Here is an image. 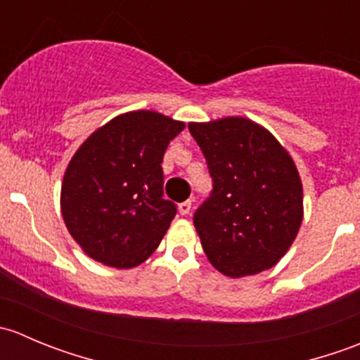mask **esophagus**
Masks as SVG:
<instances>
[{
    "label": "esophagus",
    "instance_id": "esophagus-1",
    "mask_svg": "<svg viewBox=\"0 0 360 360\" xmlns=\"http://www.w3.org/2000/svg\"><path fill=\"white\" fill-rule=\"evenodd\" d=\"M179 212L183 214V216H186V214H190V212H191V200L179 203Z\"/></svg>",
    "mask_w": 360,
    "mask_h": 360
}]
</instances>
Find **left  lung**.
I'll return each mask as SVG.
<instances>
[{
	"mask_svg": "<svg viewBox=\"0 0 360 360\" xmlns=\"http://www.w3.org/2000/svg\"><path fill=\"white\" fill-rule=\"evenodd\" d=\"M212 177L193 224L214 268L231 278L271 268L303 219V186L288 151L248 118L190 123Z\"/></svg>",
	"mask_w": 360,
	"mask_h": 360,
	"instance_id": "8db88e82",
	"label": "left lung"
}]
</instances>
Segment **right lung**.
Returning <instances> with one entry per match:
<instances>
[{"mask_svg": "<svg viewBox=\"0 0 360 360\" xmlns=\"http://www.w3.org/2000/svg\"><path fill=\"white\" fill-rule=\"evenodd\" d=\"M183 122L155 111L116 116L69 162L60 209L71 237L96 261L132 268L158 248L177 212L163 198V153Z\"/></svg>", "mask_w": 360, "mask_h": 360, "instance_id": "obj_1", "label": "right lung"}]
</instances>
